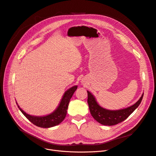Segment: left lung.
Returning <instances> with one entry per match:
<instances>
[{
	"label": "left lung",
	"instance_id": "left-lung-1",
	"mask_svg": "<svg viewBox=\"0 0 156 156\" xmlns=\"http://www.w3.org/2000/svg\"><path fill=\"white\" fill-rule=\"evenodd\" d=\"M88 93V104L90 114L99 123L104 126H113L125 120L136 108L143 100L144 94L134 105L120 110L111 111L100 107L98 105L94 96L89 91Z\"/></svg>",
	"mask_w": 156,
	"mask_h": 156
}]
</instances>
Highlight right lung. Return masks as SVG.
Returning <instances> with one entry per match:
<instances>
[{
    "instance_id": "1",
    "label": "right lung",
    "mask_w": 156,
    "mask_h": 156,
    "mask_svg": "<svg viewBox=\"0 0 156 156\" xmlns=\"http://www.w3.org/2000/svg\"><path fill=\"white\" fill-rule=\"evenodd\" d=\"M77 88V86H74L68 89L64 93L57 108L54 112H52L51 114L44 116H34L28 115L25 112L23 111L19 107V105L17 106L27 119L36 126L44 127V128H48V127H53L60 124L65 119L67 114V109L68 107L69 102Z\"/></svg>"
}]
</instances>
